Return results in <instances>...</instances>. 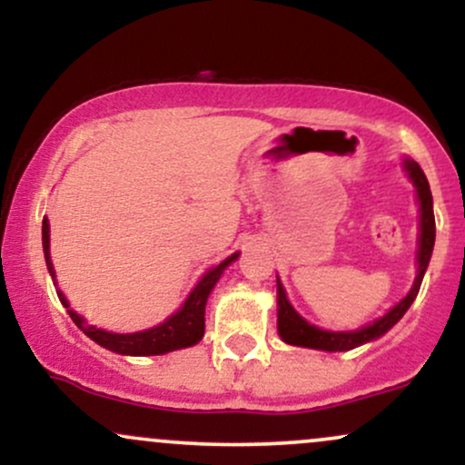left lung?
Here are the masks:
<instances>
[{
	"mask_svg": "<svg viewBox=\"0 0 465 465\" xmlns=\"http://www.w3.org/2000/svg\"><path fill=\"white\" fill-rule=\"evenodd\" d=\"M404 170H407L409 179L413 181L415 192H418V203H420V247H418V277H415L413 286L407 292L404 300H400L396 306L391 308L387 314H382L381 319L365 325L361 330H351V332H330V330L314 328L295 312V308L291 306V302L286 300V291L282 286L280 277H277V332H280L282 341H286L288 345H300V348H311V350H323V351H348L359 348L362 343H370V341L381 339L382 334L396 325L400 319L404 317V312L409 311L411 303L418 297L421 280H424L426 266L430 262V253H433L435 244V216H433V194H430L429 181H426L424 170L420 168L418 162L413 159H404Z\"/></svg>",
	"mask_w": 465,
	"mask_h": 465,
	"instance_id": "obj_1",
	"label": "left lung"
}]
</instances>
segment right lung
<instances>
[{"instance_id": "right-lung-1", "label": "right lung", "mask_w": 465, "mask_h": 465, "mask_svg": "<svg viewBox=\"0 0 465 465\" xmlns=\"http://www.w3.org/2000/svg\"><path fill=\"white\" fill-rule=\"evenodd\" d=\"M44 253H45L47 271H50L52 280L56 282L54 266H52V260H50V223H47V218H44ZM238 255L240 253H232L227 260H223L221 264L214 266V269L207 271V273L201 277L199 284L194 286V291L190 292L183 306H181L173 317H168L163 323L154 325V328L142 330V332L117 334V332H106V330L95 328V325H89L78 312H74L72 308H69V302L65 300V295H63L61 291H56V295L63 306L67 308L72 322L76 323L78 328L89 336V339L95 341L98 345H103V348L124 356H159V354H165V351L190 348V345H196L203 339V334H205L207 297H210L212 288L216 286V282L221 280L223 271H225L227 266L238 258Z\"/></svg>"}]
</instances>
